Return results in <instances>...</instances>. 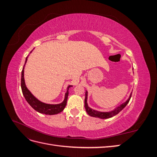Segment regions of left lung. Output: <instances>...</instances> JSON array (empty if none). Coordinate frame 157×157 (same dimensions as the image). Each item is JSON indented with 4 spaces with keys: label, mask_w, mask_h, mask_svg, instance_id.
I'll return each mask as SVG.
<instances>
[{
    "label": "left lung",
    "mask_w": 157,
    "mask_h": 157,
    "mask_svg": "<svg viewBox=\"0 0 157 157\" xmlns=\"http://www.w3.org/2000/svg\"><path fill=\"white\" fill-rule=\"evenodd\" d=\"M132 92L130 93L129 98H128L127 100L122 103L121 105H120L119 106L117 107L116 108H115L114 109H113L112 111H109V112H102V111H99L97 110H95V109H93L92 108H90L87 103V100H88V91L86 90V92H85V99H84V107H85V109H86V111L87 112L88 115H89L90 117H96V118H101V119H106V118H111L114 116L117 115L118 113H119L123 109H124L127 104L129 102L130 99L131 98L132 96Z\"/></svg>",
    "instance_id": "obj_1"
}]
</instances>
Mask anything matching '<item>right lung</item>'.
<instances>
[{
    "label": "right lung",
    "mask_w": 157,
    "mask_h": 157,
    "mask_svg": "<svg viewBox=\"0 0 157 157\" xmlns=\"http://www.w3.org/2000/svg\"><path fill=\"white\" fill-rule=\"evenodd\" d=\"M33 50L31 51L30 54L33 52ZM28 57H29V56H28L25 59V64L23 65V68L21 71V87L22 93H23V96L25 97L26 101L33 109H35V111H36L37 112H39L40 113L45 114V115H56V114H58L61 111H63L66 106V104H67V98L69 96V90L73 86H71V85L68 86V87L67 88V92H66V93L65 94L64 100L60 103L48 104V103H46L40 101L39 99H38L35 96H33V94L29 91V89L27 88L26 84H25V78H24V69H25V64L27 63Z\"/></svg>",
    "instance_id": "right-lung-1"
}]
</instances>
